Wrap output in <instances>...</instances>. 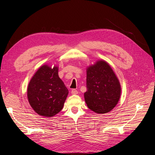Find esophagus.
Here are the masks:
<instances>
[{"mask_svg":"<svg viewBox=\"0 0 155 155\" xmlns=\"http://www.w3.org/2000/svg\"><path fill=\"white\" fill-rule=\"evenodd\" d=\"M71 94H73V95H77V94H78V92L76 90V89H73V90H72L71 92Z\"/></svg>","mask_w":155,"mask_h":155,"instance_id":"esophagus-1","label":"esophagus"}]
</instances>
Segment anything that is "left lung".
I'll return each mask as SVG.
<instances>
[{
  "label": "left lung",
  "instance_id": "8db88e82",
  "mask_svg": "<svg viewBox=\"0 0 155 155\" xmlns=\"http://www.w3.org/2000/svg\"><path fill=\"white\" fill-rule=\"evenodd\" d=\"M87 107L97 114H105L117 104L121 94L119 80L107 62L98 60L87 68Z\"/></svg>",
  "mask_w": 155,
  "mask_h": 155
}]
</instances>
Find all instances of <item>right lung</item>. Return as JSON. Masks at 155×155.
<instances>
[{
  "instance_id": "add662e5",
  "label": "right lung",
  "mask_w": 155,
  "mask_h": 155,
  "mask_svg": "<svg viewBox=\"0 0 155 155\" xmlns=\"http://www.w3.org/2000/svg\"><path fill=\"white\" fill-rule=\"evenodd\" d=\"M68 90L58 76V67L43 64L31 78L27 89L29 103L38 114L50 117L60 112Z\"/></svg>"
}]
</instances>
